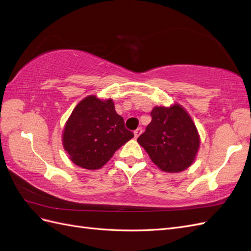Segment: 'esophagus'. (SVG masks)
Segmentation results:
<instances>
[{
	"label": "esophagus",
	"mask_w": 251,
	"mask_h": 251,
	"mask_svg": "<svg viewBox=\"0 0 251 251\" xmlns=\"http://www.w3.org/2000/svg\"><path fill=\"white\" fill-rule=\"evenodd\" d=\"M142 133V127H137L136 130L134 131V135H135V138H137L138 136Z\"/></svg>",
	"instance_id": "1"
}]
</instances>
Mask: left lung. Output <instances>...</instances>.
I'll return each instance as SVG.
<instances>
[{
    "instance_id": "obj_1",
    "label": "left lung",
    "mask_w": 251,
    "mask_h": 251,
    "mask_svg": "<svg viewBox=\"0 0 251 251\" xmlns=\"http://www.w3.org/2000/svg\"><path fill=\"white\" fill-rule=\"evenodd\" d=\"M151 121L137 141L159 169L169 173L184 171L195 160L200 146L198 131L179 104L155 107Z\"/></svg>"
}]
</instances>
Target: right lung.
Wrapping results in <instances>:
<instances>
[{
	"mask_svg": "<svg viewBox=\"0 0 251 251\" xmlns=\"http://www.w3.org/2000/svg\"><path fill=\"white\" fill-rule=\"evenodd\" d=\"M134 137L116 113L112 100L88 96L73 110L63 135L71 160L87 170L100 169L113 154Z\"/></svg>",
	"mask_w": 251,
	"mask_h": 251,
	"instance_id": "right-lung-1",
	"label": "right lung"
}]
</instances>
